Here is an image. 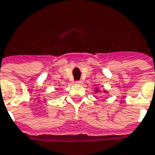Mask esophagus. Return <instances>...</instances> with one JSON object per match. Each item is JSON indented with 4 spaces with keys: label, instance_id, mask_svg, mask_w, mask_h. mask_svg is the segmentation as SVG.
<instances>
[{
    "label": "esophagus",
    "instance_id": "obj_1",
    "mask_svg": "<svg viewBox=\"0 0 155 155\" xmlns=\"http://www.w3.org/2000/svg\"><path fill=\"white\" fill-rule=\"evenodd\" d=\"M81 81H75V84H81Z\"/></svg>",
    "mask_w": 155,
    "mask_h": 155
}]
</instances>
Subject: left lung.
<instances>
[{
    "instance_id": "obj_1",
    "label": "left lung",
    "mask_w": 155,
    "mask_h": 155,
    "mask_svg": "<svg viewBox=\"0 0 155 155\" xmlns=\"http://www.w3.org/2000/svg\"><path fill=\"white\" fill-rule=\"evenodd\" d=\"M98 91H99V90H98V89H96V90H95L96 93H97ZM104 91V92H105V93H107V92H108V91Z\"/></svg>"
}]
</instances>
